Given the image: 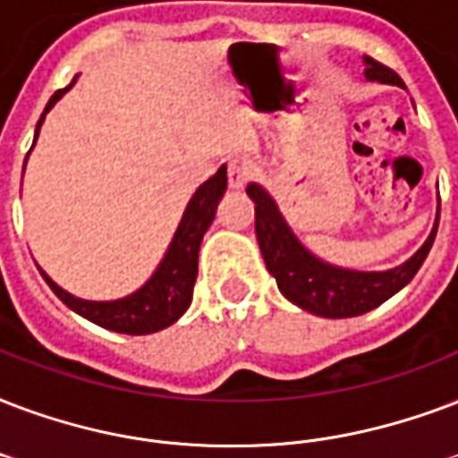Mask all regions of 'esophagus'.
<instances>
[{
    "label": "esophagus",
    "instance_id": "obj_1",
    "mask_svg": "<svg viewBox=\"0 0 458 458\" xmlns=\"http://www.w3.org/2000/svg\"><path fill=\"white\" fill-rule=\"evenodd\" d=\"M252 174V163L244 158H233L228 163V184L230 190H242Z\"/></svg>",
    "mask_w": 458,
    "mask_h": 458
}]
</instances>
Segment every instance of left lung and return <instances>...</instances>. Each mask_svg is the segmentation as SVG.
I'll return each instance as SVG.
<instances>
[{"mask_svg":"<svg viewBox=\"0 0 458 458\" xmlns=\"http://www.w3.org/2000/svg\"><path fill=\"white\" fill-rule=\"evenodd\" d=\"M365 64H368L365 76L369 81L403 86L401 76L389 66L369 57H365ZM247 194L254 201V230H257L261 257H264L268 274L276 278L278 291L284 293L293 305L302 307L317 317H327V319L358 317L396 295L403 285L411 284L418 268L423 267L425 257L437 235L439 214L435 218L430 237L406 264L389 268V271L341 268L314 257L305 244L300 242L264 187L250 182Z\"/></svg>","mask_w":458,"mask_h":458,"instance_id":"obj_1","label":"left lung"}]
</instances>
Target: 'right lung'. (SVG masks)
Segmentation results:
<instances>
[{
  "label": "right lung",
  "mask_w": 458,
  "mask_h": 458,
  "mask_svg": "<svg viewBox=\"0 0 458 458\" xmlns=\"http://www.w3.org/2000/svg\"><path fill=\"white\" fill-rule=\"evenodd\" d=\"M74 83L76 79L66 89L57 90L50 98L43 117L38 122V129H35V139L40 134V124H43L45 114L50 113L52 105L57 103L59 98L64 96ZM225 187H228V173H225V165H221L218 173L214 177H208L194 191V197L190 199V204H187L182 214V221L174 230L173 242L167 247L165 257L158 264V268L153 271L151 278L139 291L127 295V298L110 300V302L76 298L72 293H66L64 288H59L43 268H40V274L52 288V293L69 310H74L76 314H81L83 319H89V322L98 324L103 329L129 334V336H144V334L167 329L190 307L191 291H194V281H197L199 271V247H201V240H204V233L208 230V225L214 223L216 208H218V201L225 194Z\"/></svg>",
  "instance_id": "obj_1"
}]
</instances>
